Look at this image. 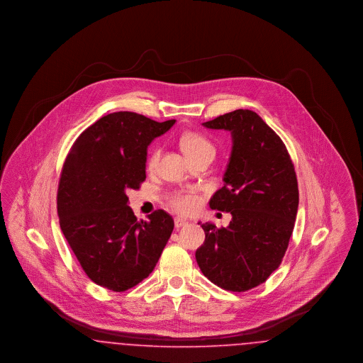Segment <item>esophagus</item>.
I'll use <instances>...</instances> for the list:
<instances>
[{
  "instance_id": "obj_1",
  "label": "esophagus",
  "mask_w": 363,
  "mask_h": 363,
  "mask_svg": "<svg viewBox=\"0 0 363 363\" xmlns=\"http://www.w3.org/2000/svg\"><path fill=\"white\" fill-rule=\"evenodd\" d=\"M174 225L177 228H179V227H184V225H188V222L185 220V219H182V218H175L174 219Z\"/></svg>"
}]
</instances>
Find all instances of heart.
Instances as JSON below:
<instances>
[{
	"label": "heart",
	"mask_w": 363,
	"mask_h": 363,
	"mask_svg": "<svg viewBox=\"0 0 363 363\" xmlns=\"http://www.w3.org/2000/svg\"><path fill=\"white\" fill-rule=\"evenodd\" d=\"M179 145L185 155L189 159L197 157L200 155H215V147L204 135L199 132H185L179 138ZM160 156V150L156 148L152 155L148 160V166L152 169L155 167L157 160ZM170 204L177 211L188 213L191 212L199 204V199L194 193L190 191H177L170 196Z\"/></svg>",
	"instance_id": "b5f03b06"
}]
</instances>
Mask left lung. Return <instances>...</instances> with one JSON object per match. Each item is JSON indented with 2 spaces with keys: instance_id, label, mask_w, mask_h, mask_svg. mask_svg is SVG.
Returning <instances> with one entry per match:
<instances>
[{
  "instance_id": "1",
  "label": "left lung",
  "mask_w": 363,
  "mask_h": 363,
  "mask_svg": "<svg viewBox=\"0 0 363 363\" xmlns=\"http://www.w3.org/2000/svg\"><path fill=\"white\" fill-rule=\"evenodd\" d=\"M231 133L225 186L209 207L230 212L227 227L201 225L196 250L201 272L216 286L242 293L279 268L293 234L299 193L293 160L281 138L252 110H235L203 123Z\"/></svg>"
}]
</instances>
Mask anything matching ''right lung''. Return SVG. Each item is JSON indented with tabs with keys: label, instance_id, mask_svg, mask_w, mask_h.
Returning a JSON list of instances; mask_svg holds the SVG:
<instances>
[{
	"label": "right lung",
	"instance_id": "1",
	"mask_svg": "<svg viewBox=\"0 0 363 363\" xmlns=\"http://www.w3.org/2000/svg\"><path fill=\"white\" fill-rule=\"evenodd\" d=\"M174 123L111 113L86 128L65 159L60 225L86 277L107 290L122 293L148 277L173 233V218L163 209L138 220L126 190L144 182L148 145Z\"/></svg>",
	"mask_w": 363,
	"mask_h": 363
}]
</instances>
